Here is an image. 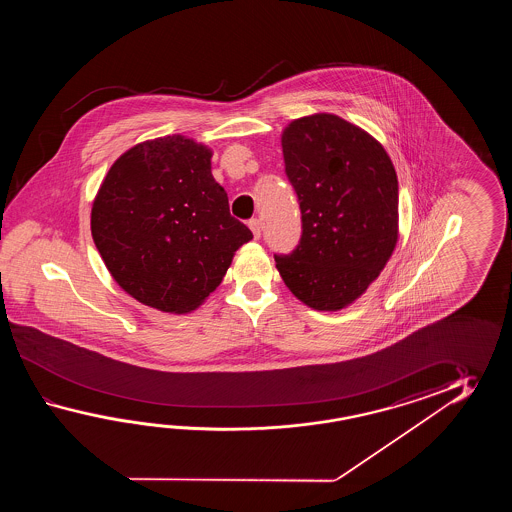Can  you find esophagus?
<instances>
[{
    "mask_svg": "<svg viewBox=\"0 0 512 512\" xmlns=\"http://www.w3.org/2000/svg\"><path fill=\"white\" fill-rule=\"evenodd\" d=\"M249 227H251L252 234H254V238L256 240H260L261 236V221L258 218H252L251 221H249Z\"/></svg>",
    "mask_w": 512,
    "mask_h": 512,
    "instance_id": "34e87169",
    "label": "esophagus"
}]
</instances>
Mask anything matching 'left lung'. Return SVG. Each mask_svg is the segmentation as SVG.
I'll return each mask as SVG.
<instances>
[{"instance_id": "left-lung-1", "label": "left lung", "mask_w": 512, "mask_h": 512, "mask_svg": "<svg viewBox=\"0 0 512 512\" xmlns=\"http://www.w3.org/2000/svg\"><path fill=\"white\" fill-rule=\"evenodd\" d=\"M302 236L274 254L291 293L318 311L355 302L384 269L397 243L399 183L388 153L337 115L293 120L282 135Z\"/></svg>"}]
</instances>
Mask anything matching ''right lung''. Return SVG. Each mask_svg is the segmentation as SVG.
Listing matches in <instances>:
<instances>
[{"label":"right lung","mask_w":512,"mask_h":512,"mask_svg":"<svg viewBox=\"0 0 512 512\" xmlns=\"http://www.w3.org/2000/svg\"><path fill=\"white\" fill-rule=\"evenodd\" d=\"M212 153L181 135L133 146L109 168L91 234L120 287L166 313L196 309L252 232L232 218Z\"/></svg>","instance_id":"add662e5"}]
</instances>
